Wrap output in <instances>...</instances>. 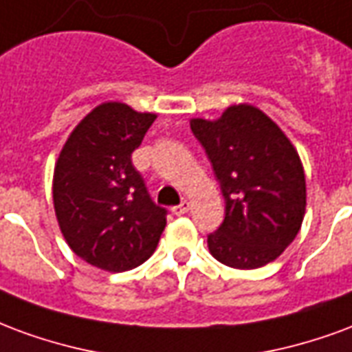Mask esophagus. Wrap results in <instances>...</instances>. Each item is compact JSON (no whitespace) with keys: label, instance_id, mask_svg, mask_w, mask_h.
Instances as JSON below:
<instances>
[{"label":"esophagus","instance_id":"1","mask_svg":"<svg viewBox=\"0 0 352 352\" xmlns=\"http://www.w3.org/2000/svg\"><path fill=\"white\" fill-rule=\"evenodd\" d=\"M189 208H191V202L182 201V204H179V206L173 208V214L174 215H184V214H187V212H189Z\"/></svg>","mask_w":352,"mask_h":352}]
</instances>
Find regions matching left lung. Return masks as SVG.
<instances>
[{
  "mask_svg": "<svg viewBox=\"0 0 352 352\" xmlns=\"http://www.w3.org/2000/svg\"><path fill=\"white\" fill-rule=\"evenodd\" d=\"M225 199L221 227L208 236L219 263L253 270L296 238L306 214V174L292 142L253 104L225 109L217 120H191Z\"/></svg>",
  "mask_w": 352,
  "mask_h": 352,
  "instance_id": "obj_1",
  "label": "left lung"
}]
</instances>
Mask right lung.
<instances>
[{
    "label": "right lung",
    "mask_w": 352,
    "mask_h": 352,
    "mask_svg": "<svg viewBox=\"0 0 352 352\" xmlns=\"http://www.w3.org/2000/svg\"><path fill=\"white\" fill-rule=\"evenodd\" d=\"M157 114L101 102L73 129L54 166L56 219L69 248L104 272H127L151 257L166 210L151 201L131 163Z\"/></svg>",
    "instance_id": "obj_1"
}]
</instances>
